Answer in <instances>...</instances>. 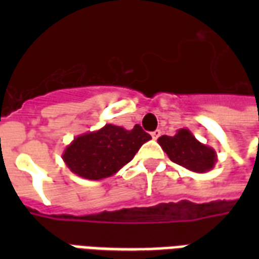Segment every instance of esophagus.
<instances>
[{
	"instance_id": "34e87169",
	"label": "esophagus",
	"mask_w": 259,
	"mask_h": 259,
	"mask_svg": "<svg viewBox=\"0 0 259 259\" xmlns=\"http://www.w3.org/2000/svg\"><path fill=\"white\" fill-rule=\"evenodd\" d=\"M151 136H152V139H154V140H157L158 137L161 136V130H154V132L151 133Z\"/></svg>"
}]
</instances>
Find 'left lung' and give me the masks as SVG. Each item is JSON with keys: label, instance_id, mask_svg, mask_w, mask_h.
Segmentation results:
<instances>
[{"label": "left lung", "instance_id": "left-lung-1", "mask_svg": "<svg viewBox=\"0 0 259 259\" xmlns=\"http://www.w3.org/2000/svg\"><path fill=\"white\" fill-rule=\"evenodd\" d=\"M158 144L170 161L195 174L209 172L218 161L215 150L200 143L189 129H179L175 136H161Z\"/></svg>", "mask_w": 259, "mask_h": 259}]
</instances>
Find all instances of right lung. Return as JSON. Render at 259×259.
<instances>
[{
	"mask_svg": "<svg viewBox=\"0 0 259 259\" xmlns=\"http://www.w3.org/2000/svg\"><path fill=\"white\" fill-rule=\"evenodd\" d=\"M151 136L136 124L132 130L108 123L96 132L76 136L62 154L70 172L87 180H102L135 158Z\"/></svg>",
	"mask_w": 259,
	"mask_h": 259,
	"instance_id": "add662e5",
	"label": "right lung"
}]
</instances>
